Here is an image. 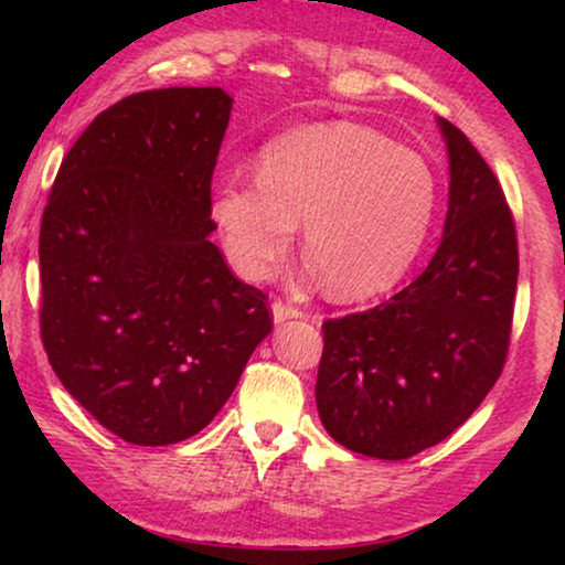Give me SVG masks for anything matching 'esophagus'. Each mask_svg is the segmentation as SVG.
I'll return each instance as SVG.
<instances>
[{
    "mask_svg": "<svg viewBox=\"0 0 565 565\" xmlns=\"http://www.w3.org/2000/svg\"><path fill=\"white\" fill-rule=\"evenodd\" d=\"M300 316V308L298 306H290V303H282V300H275L273 303V319L275 323H282L288 319H298Z\"/></svg>",
    "mask_w": 565,
    "mask_h": 565,
    "instance_id": "obj_1",
    "label": "esophagus"
}]
</instances>
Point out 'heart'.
Here are the masks:
<instances>
[{
  "mask_svg": "<svg viewBox=\"0 0 565 565\" xmlns=\"http://www.w3.org/2000/svg\"><path fill=\"white\" fill-rule=\"evenodd\" d=\"M437 207L419 151L358 122L290 130L259 151L257 180L213 188L211 215L231 267L262 280L303 221V246L342 298L391 288L419 254Z\"/></svg>",
  "mask_w": 565,
  "mask_h": 565,
  "instance_id": "heart-1",
  "label": "heart"
}]
</instances>
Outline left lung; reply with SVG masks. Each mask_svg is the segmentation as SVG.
<instances>
[{
  "label": "left lung",
  "mask_w": 565,
  "mask_h": 565,
  "mask_svg": "<svg viewBox=\"0 0 565 565\" xmlns=\"http://www.w3.org/2000/svg\"><path fill=\"white\" fill-rule=\"evenodd\" d=\"M450 159L445 234L385 303L323 321L316 406L347 450L406 460L450 437L499 381L516 292V228L476 146L439 118Z\"/></svg>",
  "instance_id": "1"
}]
</instances>
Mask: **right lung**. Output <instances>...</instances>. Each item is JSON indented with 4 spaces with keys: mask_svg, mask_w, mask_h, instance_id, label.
<instances>
[{
    "mask_svg": "<svg viewBox=\"0 0 565 565\" xmlns=\"http://www.w3.org/2000/svg\"><path fill=\"white\" fill-rule=\"evenodd\" d=\"M231 99L169 87L107 107L61 161L41 221V339L64 388L130 445L213 422L273 331L211 238Z\"/></svg>",
    "mask_w": 565,
    "mask_h": 565,
    "instance_id": "obj_1",
    "label": "right lung"
}]
</instances>
